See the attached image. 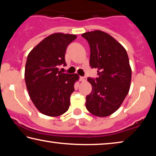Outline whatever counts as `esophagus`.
<instances>
[{
  "label": "esophagus",
  "mask_w": 156,
  "mask_h": 156,
  "mask_svg": "<svg viewBox=\"0 0 156 156\" xmlns=\"http://www.w3.org/2000/svg\"><path fill=\"white\" fill-rule=\"evenodd\" d=\"M80 81H83V82H84L87 80V77H85V76H80Z\"/></svg>",
  "instance_id": "1"
}]
</instances>
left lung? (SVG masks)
Returning a JSON list of instances; mask_svg holds the SVG:
<instances>
[{
  "mask_svg": "<svg viewBox=\"0 0 156 156\" xmlns=\"http://www.w3.org/2000/svg\"><path fill=\"white\" fill-rule=\"evenodd\" d=\"M90 47V66L98 77L87 80L92 86L86 97V108L98 117L112 114L122 105L130 88L131 69L122 45L112 36L96 30L82 34Z\"/></svg>",
  "mask_w": 156,
  "mask_h": 156,
  "instance_id": "1",
  "label": "left lung"
}]
</instances>
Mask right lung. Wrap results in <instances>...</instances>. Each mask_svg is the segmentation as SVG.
I'll return each instance as SVG.
<instances>
[{"label": "right lung", "instance_id": "1", "mask_svg": "<svg viewBox=\"0 0 156 156\" xmlns=\"http://www.w3.org/2000/svg\"><path fill=\"white\" fill-rule=\"evenodd\" d=\"M76 38L73 34H51L28 55L25 70L26 86L31 101L44 115L59 116L69 107L70 96L79 76L62 73L58 67L66 65V49Z\"/></svg>", "mask_w": 156, "mask_h": 156}]
</instances>
